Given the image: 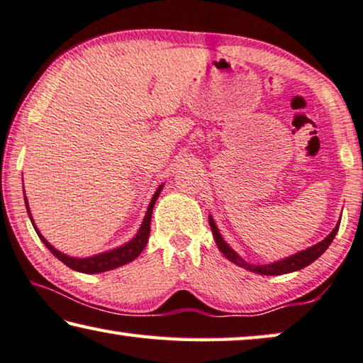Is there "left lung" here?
Here are the masks:
<instances>
[{
	"label": "left lung",
	"instance_id": "8db88e82",
	"mask_svg": "<svg viewBox=\"0 0 363 363\" xmlns=\"http://www.w3.org/2000/svg\"><path fill=\"white\" fill-rule=\"evenodd\" d=\"M210 221V228L213 231V238H215V242L218 245V249L221 250V254L228 258L229 262H233L238 264V267H242L245 269H249V272H254L258 274H267V276H278V274H286V273H292V272H297V269H302L308 267L310 263H313L316 258L323 255V252L330 247V244L333 242V239H335V235L339 229V223L337 221L336 228L333 229V231L326 235V238L321 240V242L315 244L312 247H308L307 250H302V252H297L296 255H291L287 258H283V260L279 262H274V263H268V264H252V263H247L245 260H242L235 252L229 247L226 242H224V239L221 238L220 231H218L215 220L210 216L208 218Z\"/></svg>",
	"mask_w": 363,
	"mask_h": 363
}]
</instances>
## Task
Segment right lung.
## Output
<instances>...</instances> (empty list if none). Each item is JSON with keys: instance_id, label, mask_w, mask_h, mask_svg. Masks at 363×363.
<instances>
[{"instance_id": "add662e5", "label": "right lung", "mask_w": 363, "mask_h": 363, "mask_svg": "<svg viewBox=\"0 0 363 363\" xmlns=\"http://www.w3.org/2000/svg\"><path fill=\"white\" fill-rule=\"evenodd\" d=\"M163 186H164V184H161V186L157 189V192H155V195L152 197V202H150V205H148V210L145 213V218H143V221H142V226H140L139 231H137L134 238H132V240H129L128 244L118 247V249H113L109 252H103V254L87 257V258H74V257H69L66 254H62V252H60V250H56L55 247L51 245L48 240L38 233L35 223H33V220H32L30 210H28L27 197H26V208H27L28 216H30V221L33 224V228H35V231L38 234V238L42 239V242L47 245V249L57 258V260H61L62 263L66 264V267L76 269V272H80V273H87V274L103 273V272H109V269L123 267V264L135 260V258L142 254V250L145 249V245L148 242V235H150L152 211H153L155 202H157V199H158V195L161 192V189H163Z\"/></svg>"}]
</instances>
